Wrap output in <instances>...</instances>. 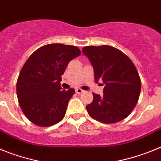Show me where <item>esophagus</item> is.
<instances>
[{
  "label": "esophagus",
  "instance_id": "esophagus-1",
  "mask_svg": "<svg viewBox=\"0 0 161 161\" xmlns=\"http://www.w3.org/2000/svg\"><path fill=\"white\" fill-rule=\"evenodd\" d=\"M84 92L83 89H80V88H78V89H76V93H78V94H80V93H82Z\"/></svg>",
  "mask_w": 161,
  "mask_h": 161
}]
</instances>
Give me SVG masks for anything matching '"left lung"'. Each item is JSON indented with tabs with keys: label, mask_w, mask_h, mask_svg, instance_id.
<instances>
[{
	"label": "left lung",
	"mask_w": 161,
	"mask_h": 161,
	"mask_svg": "<svg viewBox=\"0 0 161 161\" xmlns=\"http://www.w3.org/2000/svg\"><path fill=\"white\" fill-rule=\"evenodd\" d=\"M93 67L96 82L105 84L103 96L93 93L86 106L90 117L102 123H115L126 119L136 107L141 80L131 59L122 51L107 45L83 47Z\"/></svg>",
	"instance_id": "1"
}]
</instances>
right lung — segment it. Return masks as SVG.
<instances>
[{
    "label": "right lung",
    "instance_id": "1",
    "mask_svg": "<svg viewBox=\"0 0 161 161\" xmlns=\"http://www.w3.org/2000/svg\"><path fill=\"white\" fill-rule=\"evenodd\" d=\"M80 53L77 47L52 43L37 49L25 61L17 80V97L31 123L47 127L64 119L75 89L62 90L61 76Z\"/></svg>",
    "mask_w": 161,
    "mask_h": 161
}]
</instances>
